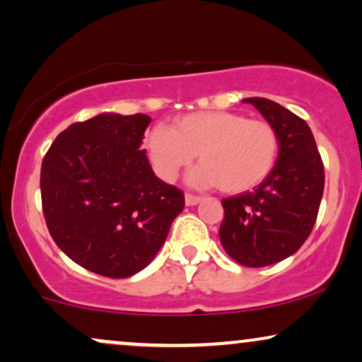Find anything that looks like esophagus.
Masks as SVG:
<instances>
[{"mask_svg":"<svg viewBox=\"0 0 362 362\" xmlns=\"http://www.w3.org/2000/svg\"><path fill=\"white\" fill-rule=\"evenodd\" d=\"M200 202V197L197 195H192V194H185V206H197Z\"/></svg>","mask_w":362,"mask_h":362,"instance_id":"esophagus-1","label":"esophagus"}]
</instances>
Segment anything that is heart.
Here are the masks:
<instances>
[{
    "label": "heart",
    "mask_w": 362,
    "mask_h": 362,
    "mask_svg": "<svg viewBox=\"0 0 362 362\" xmlns=\"http://www.w3.org/2000/svg\"><path fill=\"white\" fill-rule=\"evenodd\" d=\"M145 146L162 180H175L199 153L202 163L189 173V184L197 189L219 185L228 194L246 192L267 180L280 151L272 124L229 111L192 112L175 119L173 129L156 124Z\"/></svg>",
    "instance_id": "heart-1"
}]
</instances>
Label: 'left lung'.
I'll list each match as a JSON object with an SVG mask.
<instances>
[{"label":"left lung","instance_id":"obj_1","mask_svg":"<svg viewBox=\"0 0 362 362\" xmlns=\"http://www.w3.org/2000/svg\"><path fill=\"white\" fill-rule=\"evenodd\" d=\"M243 103L252 104L273 126L280 151L267 180L252 192L223 200L219 238L234 261L261 268L288 258L305 243L324 194V165L302 117L264 98Z\"/></svg>","mask_w":362,"mask_h":362}]
</instances>
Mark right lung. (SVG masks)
Returning <instances> with one entry per match:
<instances>
[{
  "label": "right lung",
  "instance_id": "1",
  "mask_svg": "<svg viewBox=\"0 0 362 362\" xmlns=\"http://www.w3.org/2000/svg\"><path fill=\"white\" fill-rule=\"evenodd\" d=\"M151 117L101 115L74 123L42 162L40 189L55 245L82 268L128 278L153 261L184 194L155 175L143 150Z\"/></svg>",
  "mask_w": 362,
  "mask_h": 362
}]
</instances>
